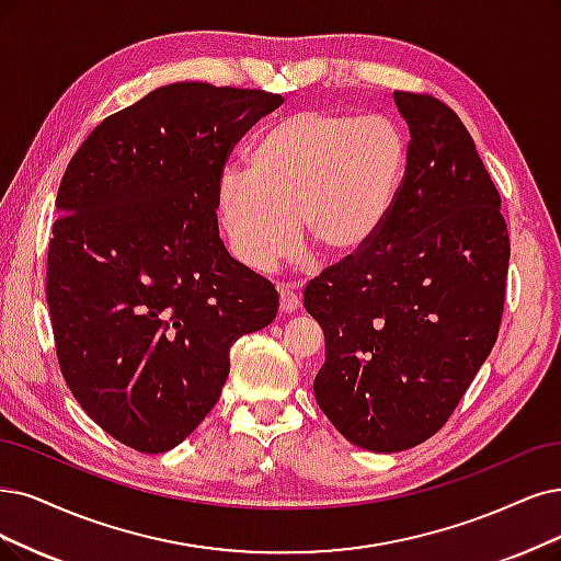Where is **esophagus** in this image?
<instances>
[{"mask_svg":"<svg viewBox=\"0 0 561 561\" xmlns=\"http://www.w3.org/2000/svg\"><path fill=\"white\" fill-rule=\"evenodd\" d=\"M300 307V296L294 291V286H279V309L282 312H296Z\"/></svg>","mask_w":561,"mask_h":561,"instance_id":"obj_1","label":"esophagus"}]
</instances>
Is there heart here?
I'll use <instances>...</instances> for the list:
<instances>
[{"mask_svg": "<svg viewBox=\"0 0 561 561\" xmlns=\"http://www.w3.org/2000/svg\"><path fill=\"white\" fill-rule=\"evenodd\" d=\"M407 165V140L386 117L298 111L265 127L249 171L228 169L217 213L233 256L270 273L300 233L330 259H348L379 236Z\"/></svg>", "mask_w": 561, "mask_h": 561, "instance_id": "obj_1", "label": "heart"}]
</instances>
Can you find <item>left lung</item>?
<instances>
[{
	"instance_id": "1",
	"label": "left lung",
	"mask_w": 561,
	"mask_h": 561,
	"mask_svg": "<svg viewBox=\"0 0 561 561\" xmlns=\"http://www.w3.org/2000/svg\"><path fill=\"white\" fill-rule=\"evenodd\" d=\"M392 99L411 136L392 210L302 300L325 335L314 398L375 453L419 446L450 419L500 333L511 256L500 192L460 117L430 94Z\"/></svg>"
}]
</instances>
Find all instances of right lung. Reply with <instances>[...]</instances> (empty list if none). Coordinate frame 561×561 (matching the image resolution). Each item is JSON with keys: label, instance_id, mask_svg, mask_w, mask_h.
Listing matches in <instances>:
<instances>
[{"label": "right lung", "instance_id": "obj_1", "mask_svg": "<svg viewBox=\"0 0 561 561\" xmlns=\"http://www.w3.org/2000/svg\"><path fill=\"white\" fill-rule=\"evenodd\" d=\"M282 101L173 82L103 119L61 178L46 275L59 369L134 450L190 437L221 396L228 351L277 317L275 286L219 238L217 184Z\"/></svg>", "mask_w": 561, "mask_h": 561}]
</instances>
